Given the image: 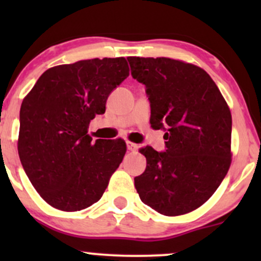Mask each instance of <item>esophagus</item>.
Wrapping results in <instances>:
<instances>
[{"label": "esophagus", "mask_w": 261, "mask_h": 261, "mask_svg": "<svg viewBox=\"0 0 261 261\" xmlns=\"http://www.w3.org/2000/svg\"><path fill=\"white\" fill-rule=\"evenodd\" d=\"M126 146H127V149H128V151H131V152L137 151V148H139V146H137L136 143L130 142V141H127V142H126Z\"/></svg>", "instance_id": "34e87169"}]
</instances>
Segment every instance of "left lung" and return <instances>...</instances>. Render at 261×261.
I'll list each match as a JSON object with an SVG mask.
<instances>
[{
	"label": "left lung",
	"mask_w": 261,
	"mask_h": 261,
	"mask_svg": "<svg viewBox=\"0 0 261 261\" xmlns=\"http://www.w3.org/2000/svg\"><path fill=\"white\" fill-rule=\"evenodd\" d=\"M146 86L151 127L163 128L166 152L141 148L147 166L135 178L141 201L164 216L203 205L228 172L232 115L216 83L199 66L169 58H127Z\"/></svg>",
	"instance_id": "8db88e82"
}]
</instances>
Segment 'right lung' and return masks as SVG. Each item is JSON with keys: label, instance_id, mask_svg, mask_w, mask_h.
<instances>
[{"label": "right lung", "instance_id": "obj_1", "mask_svg": "<svg viewBox=\"0 0 261 261\" xmlns=\"http://www.w3.org/2000/svg\"><path fill=\"white\" fill-rule=\"evenodd\" d=\"M125 58L81 60L49 68L23 99L18 153L39 195L61 211L100 199L126 153L124 140H97L89 122L128 76Z\"/></svg>", "mask_w": 261, "mask_h": 261}]
</instances>
